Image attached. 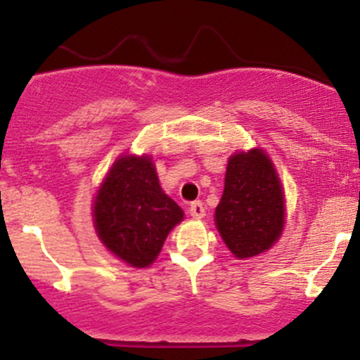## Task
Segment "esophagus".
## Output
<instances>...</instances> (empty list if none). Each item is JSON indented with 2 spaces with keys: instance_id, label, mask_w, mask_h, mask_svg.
<instances>
[{
  "instance_id": "1",
  "label": "esophagus",
  "mask_w": 360,
  "mask_h": 360,
  "mask_svg": "<svg viewBox=\"0 0 360 360\" xmlns=\"http://www.w3.org/2000/svg\"><path fill=\"white\" fill-rule=\"evenodd\" d=\"M188 213H191L192 218H205L206 207L201 201H194L191 206H188Z\"/></svg>"
}]
</instances>
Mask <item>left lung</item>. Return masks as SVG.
<instances>
[{
  "label": "left lung",
  "mask_w": 360,
  "mask_h": 360,
  "mask_svg": "<svg viewBox=\"0 0 360 360\" xmlns=\"http://www.w3.org/2000/svg\"><path fill=\"white\" fill-rule=\"evenodd\" d=\"M284 224V188L269 154L258 147L232 154L214 210V225L229 251L239 260L258 257L279 240Z\"/></svg>",
  "instance_id": "obj_1"
}]
</instances>
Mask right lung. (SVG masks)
<instances>
[{"label": "right lung", "mask_w": 360, "mask_h": 360, "mask_svg": "<svg viewBox=\"0 0 360 360\" xmlns=\"http://www.w3.org/2000/svg\"><path fill=\"white\" fill-rule=\"evenodd\" d=\"M94 227L110 255L135 269L159 257L184 210L165 194L149 154H123L114 161L94 199Z\"/></svg>", "instance_id": "obj_1"}]
</instances>
